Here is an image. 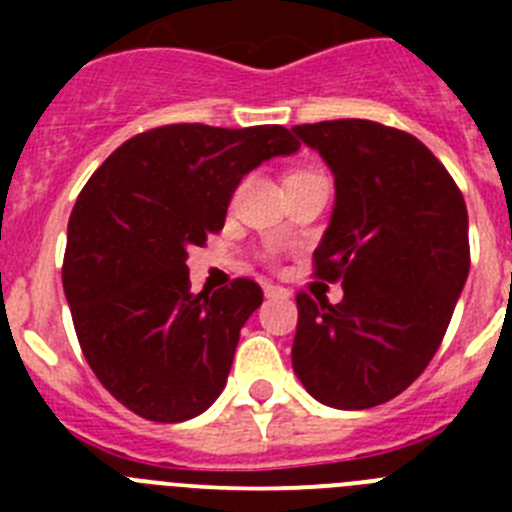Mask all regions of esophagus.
Here are the masks:
<instances>
[{"label": "esophagus", "instance_id": "1", "mask_svg": "<svg viewBox=\"0 0 512 512\" xmlns=\"http://www.w3.org/2000/svg\"><path fill=\"white\" fill-rule=\"evenodd\" d=\"M266 297H289V289L279 287V284H264Z\"/></svg>", "mask_w": 512, "mask_h": 512}]
</instances>
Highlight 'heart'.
Instances as JSON below:
<instances>
[{"instance_id":"1","label":"heart","mask_w":512,"mask_h":512,"mask_svg":"<svg viewBox=\"0 0 512 512\" xmlns=\"http://www.w3.org/2000/svg\"><path fill=\"white\" fill-rule=\"evenodd\" d=\"M300 174H310V171H297V174H292V176H300Z\"/></svg>"}]
</instances>
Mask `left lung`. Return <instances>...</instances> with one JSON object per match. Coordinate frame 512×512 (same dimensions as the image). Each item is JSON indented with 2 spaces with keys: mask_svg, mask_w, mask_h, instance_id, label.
<instances>
[{
  "mask_svg": "<svg viewBox=\"0 0 512 512\" xmlns=\"http://www.w3.org/2000/svg\"><path fill=\"white\" fill-rule=\"evenodd\" d=\"M336 179L312 253L343 300L297 295L292 366L328 408L364 410L408 390L449 328L469 274V217L443 164L405 130L372 120L295 125Z\"/></svg>",
  "mask_w": 512,
  "mask_h": 512,
  "instance_id": "left-lung-1",
  "label": "left lung"
}]
</instances>
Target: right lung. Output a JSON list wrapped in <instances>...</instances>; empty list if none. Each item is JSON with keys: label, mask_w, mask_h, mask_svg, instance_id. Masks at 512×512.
<instances>
[{"label": "right lung", "mask_w": 512, "mask_h": 512, "mask_svg": "<svg viewBox=\"0 0 512 512\" xmlns=\"http://www.w3.org/2000/svg\"><path fill=\"white\" fill-rule=\"evenodd\" d=\"M297 148L282 125H164L125 140L81 189L63 292L92 372L140 418L182 423L223 392L264 292L233 279L215 295H194L187 251L223 230L248 171Z\"/></svg>", "instance_id": "right-lung-1"}]
</instances>
